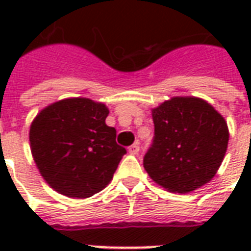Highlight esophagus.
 <instances>
[{"label":"esophagus","mask_w":251,"mask_h":251,"mask_svg":"<svg viewBox=\"0 0 251 251\" xmlns=\"http://www.w3.org/2000/svg\"><path fill=\"white\" fill-rule=\"evenodd\" d=\"M139 152V146L135 143V145H131L129 147V153L130 155H137V153Z\"/></svg>","instance_id":"obj_1"}]
</instances>
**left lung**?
<instances>
[{
  "label": "left lung",
  "mask_w": 251,
  "mask_h": 251,
  "mask_svg": "<svg viewBox=\"0 0 251 251\" xmlns=\"http://www.w3.org/2000/svg\"><path fill=\"white\" fill-rule=\"evenodd\" d=\"M155 137L143 159L151 178L172 193H190L214 178L226 156L229 130L206 100L176 96L152 109Z\"/></svg>",
  "instance_id": "left-lung-1"
}]
</instances>
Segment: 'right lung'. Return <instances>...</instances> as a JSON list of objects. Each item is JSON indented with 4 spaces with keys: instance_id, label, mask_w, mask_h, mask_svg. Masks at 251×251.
Here are the masks:
<instances>
[{
    "instance_id": "add662e5",
    "label": "right lung",
    "mask_w": 251,
    "mask_h": 251,
    "mask_svg": "<svg viewBox=\"0 0 251 251\" xmlns=\"http://www.w3.org/2000/svg\"><path fill=\"white\" fill-rule=\"evenodd\" d=\"M109 109L87 98L64 99L40 110L29 127L33 160L53 190L88 198L112 181L126 150L105 124Z\"/></svg>"
}]
</instances>
